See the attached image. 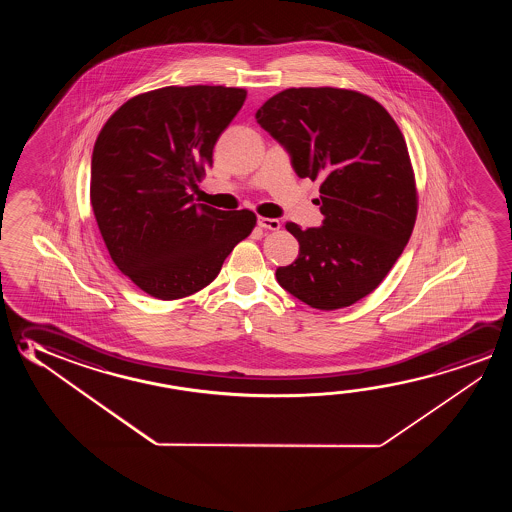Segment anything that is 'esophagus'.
<instances>
[{
  "label": "esophagus",
  "instance_id": "obj_1",
  "mask_svg": "<svg viewBox=\"0 0 512 512\" xmlns=\"http://www.w3.org/2000/svg\"><path fill=\"white\" fill-rule=\"evenodd\" d=\"M259 227L268 228V230H278L280 221L275 218H259Z\"/></svg>",
  "mask_w": 512,
  "mask_h": 512
}]
</instances>
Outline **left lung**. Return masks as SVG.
I'll list each match as a JSON object with an SVG mask.
<instances>
[{
    "mask_svg": "<svg viewBox=\"0 0 512 512\" xmlns=\"http://www.w3.org/2000/svg\"><path fill=\"white\" fill-rule=\"evenodd\" d=\"M300 178L321 180V228H285L300 255L278 284L319 310L373 293L409 243L418 191L402 130L378 101L336 87H291L255 114Z\"/></svg>",
    "mask_w": 512,
    "mask_h": 512,
    "instance_id": "left-lung-1",
    "label": "left lung"
}]
</instances>
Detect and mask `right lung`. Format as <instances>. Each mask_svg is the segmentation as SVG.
Segmentation results:
<instances>
[{"label": "right lung", "mask_w": 512, "mask_h": 512, "mask_svg": "<svg viewBox=\"0 0 512 512\" xmlns=\"http://www.w3.org/2000/svg\"><path fill=\"white\" fill-rule=\"evenodd\" d=\"M244 100V89L223 85L137 94L94 143L91 205L101 237L119 271L153 298L202 291L257 225L252 210L214 209L187 193Z\"/></svg>", "instance_id": "right-lung-1"}]
</instances>
